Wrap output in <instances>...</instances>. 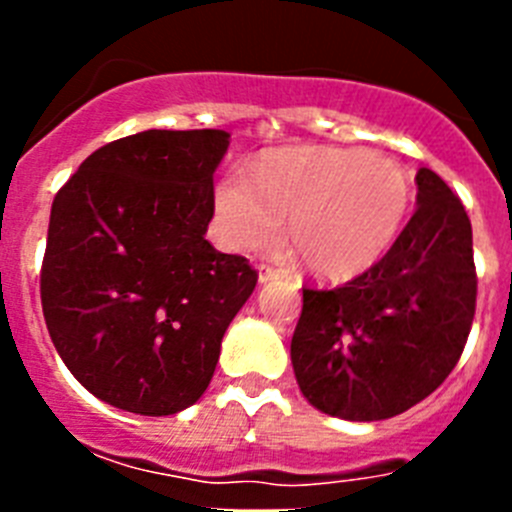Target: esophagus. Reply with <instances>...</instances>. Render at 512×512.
Wrapping results in <instances>:
<instances>
[{"mask_svg": "<svg viewBox=\"0 0 512 512\" xmlns=\"http://www.w3.org/2000/svg\"><path fill=\"white\" fill-rule=\"evenodd\" d=\"M289 271L284 269H274V266H261L259 269V282L266 284V282H274V279H287Z\"/></svg>", "mask_w": 512, "mask_h": 512, "instance_id": "esophagus-1", "label": "esophagus"}]
</instances>
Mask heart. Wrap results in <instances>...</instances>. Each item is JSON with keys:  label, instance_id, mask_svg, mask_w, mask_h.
<instances>
[{"label": "heart", "instance_id": "obj_1", "mask_svg": "<svg viewBox=\"0 0 512 512\" xmlns=\"http://www.w3.org/2000/svg\"><path fill=\"white\" fill-rule=\"evenodd\" d=\"M410 207L402 169L369 151L302 148L274 153L256 184L233 171L217 184L215 210L230 246L271 251L289 220L292 243L320 277H354L395 243Z\"/></svg>", "mask_w": 512, "mask_h": 512}]
</instances>
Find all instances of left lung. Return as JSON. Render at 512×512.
<instances>
[{
	"label": "left lung",
	"mask_w": 512,
	"mask_h": 512,
	"mask_svg": "<svg viewBox=\"0 0 512 512\" xmlns=\"http://www.w3.org/2000/svg\"><path fill=\"white\" fill-rule=\"evenodd\" d=\"M392 248L351 282L302 287L292 366L312 408L384 420L431 395L467 346L477 305L472 223L431 169Z\"/></svg>",
	"instance_id": "obj_1"
}]
</instances>
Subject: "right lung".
<instances>
[{"mask_svg":"<svg viewBox=\"0 0 512 512\" xmlns=\"http://www.w3.org/2000/svg\"><path fill=\"white\" fill-rule=\"evenodd\" d=\"M225 130L112 140L58 189L40 302L63 364L94 397L174 415L207 390L220 343L256 287L243 256L205 238Z\"/></svg>","mask_w":512,"mask_h":512,"instance_id":"obj_1","label":"right lung"}]
</instances>
